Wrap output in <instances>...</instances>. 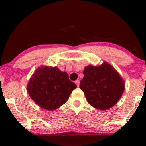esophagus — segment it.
Instances as JSON below:
<instances>
[{
  "instance_id": "34e87169",
  "label": "esophagus",
  "mask_w": 146,
  "mask_h": 146,
  "mask_svg": "<svg viewBox=\"0 0 146 146\" xmlns=\"http://www.w3.org/2000/svg\"><path fill=\"white\" fill-rule=\"evenodd\" d=\"M75 83L76 84V85H77V86H80V80H76V81L75 82Z\"/></svg>"
}]
</instances>
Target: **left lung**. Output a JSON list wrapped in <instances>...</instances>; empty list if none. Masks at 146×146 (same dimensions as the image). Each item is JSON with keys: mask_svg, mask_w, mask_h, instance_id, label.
Instances as JSON below:
<instances>
[{"mask_svg": "<svg viewBox=\"0 0 146 146\" xmlns=\"http://www.w3.org/2000/svg\"><path fill=\"white\" fill-rule=\"evenodd\" d=\"M83 73L80 87L90 105L105 110L116 104L124 91L125 84L113 66L106 62L98 66L88 65Z\"/></svg>", "mask_w": 146, "mask_h": 146, "instance_id": "obj_1", "label": "left lung"}]
</instances>
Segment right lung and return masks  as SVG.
I'll list each match as a JSON object with an SVG mask.
<instances>
[{
  "label": "right lung",
  "mask_w": 146,
  "mask_h": 146,
  "mask_svg": "<svg viewBox=\"0 0 146 146\" xmlns=\"http://www.w3.org/2000/svg\"><path fill=\"white\" fill-rule=\"evenodd\" d=\"M76 84L69 80L66 72L57 67H39L27 84L30 98L47 110H53L66 103Z\"/></svg>",
  "instance_id": "add662e5"
}]
</instances>
